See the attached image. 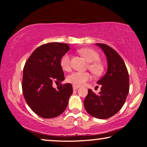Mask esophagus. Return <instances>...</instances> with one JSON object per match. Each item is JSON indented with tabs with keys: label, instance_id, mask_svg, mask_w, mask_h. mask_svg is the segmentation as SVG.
Returning <instances> with one entry per match:
<instances>
[{
	"label": "esophagus",
	"instance_id": "esophagus-1",
	"mask_svg": "<svg viewBox=\"0 0 147 147\" xmlns=\"http://www.w3.org/2000/svg\"><path fill=\"white\" fill-rule=\"evenodd\" d=\"M73 89H74V90H77V89H78L80 88V87H79V86H74V85H73Z\"/></svg>",
	"mask_w": 147,
	"mask_h": 147
}]
</instances>
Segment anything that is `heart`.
I'll return each instance as SVG.
<instances>
[{"label":"heart","mask_w":147,"mask_h":147,"mask_svg":"<svg viewBox=\"0 0 147 147\" xmlns=\"http://www.w3.org/2000/svg\"><path fill=\"white\" fill-rule=\"evenodd\" d=\"M79 53L82 55L89 63V69L94 73L98 74L102 71V67L97 61L99 56L96 51L91 49L84 48L79 50ZM60 66L63 71H69L71 69L70 54H65L60 59ZM91 78L90 74L88 73H82V72H73V73L67 76V81L69 83L73 84L74 86H80L88 81Z\"/></svg>","instance_id":"heart-1"}]
</instances>
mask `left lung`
Listing matches in <instances>:
<instances>
[{"instance_id":"obj_1","label":"left lung","mask_w":147,"mask_h":147,"mask_svg":"<svg viewBox=\"0 0 147 147\" xmlns=\"http://www.w3.org/2000/svg\"><path fill=\"white\" fill-rule=\"evenodd\" d=\"M107 58L106 73L97 82L100 92L96 94L91 89L84 102L87 112L94 117L106 119L122 108L129 92V76L123 59L115 50L102 43H96Z\"/></svg>"}]
</instances>
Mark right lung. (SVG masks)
Returning a JSON list of instances; mask_svg holds the SVG:
<instances>
[{
    "mask_svg": "<svg viewBox=\"0 0 147 147\" xmlns=\"http://www.w3.org/2000/svg\"><path fill=\"white\" fill-rule=\"evenodd\" d=\"M67 43H49L37 48L29 57L23 69V95L30 108L45 119L54 118L65 110L73 94L71 84L53 86L54 82L65 80L60 59L69 51Z\"/></svg>",
    "mask_w": 147,
    "mask_h": 147,
    "instance_id": "1",
    "label": "right lung"
}]
</instances>
